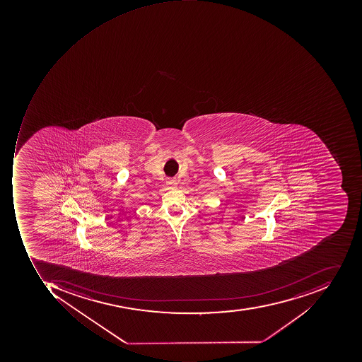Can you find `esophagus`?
I'll return each instance as SVG.
<instances>
[{"mask_svg": "<svg viewBox=\"0 0 362 362\" xmlns=\"http://www.w3.org/2000/svg\"><path fill=\"white\" fill-rule=\"evenodd\" d=\"M166 184H168L170 188H175V187L177 186V182H176L175 180H168Z\"/></svg>", "mask_w": 362, "mask_h": 362, "instance_id": "34e87169", "label": "esophagus"}]
</instances>
